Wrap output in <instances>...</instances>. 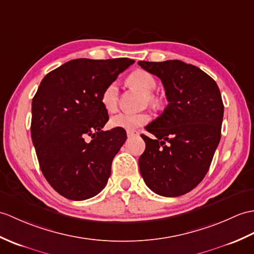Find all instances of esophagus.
Returning a JSON list of instances; mask_svg holds the SVG:
<instances>
[{
    "label": "esophagus",
    "instance_id": "34e87169",
    "mask_svg": "<svg viewBox=\"0 0 254 254\" xmlns=\"http://www.w3.org/2000/svg\"><path fill=\"white\" fill-rule=\"evenodd\" d=\"M135 133H136V131H134V129H127V137H132L133 135H135Z\"/></svg>",
    "mask_w": 254,
    "mask_h": 254
}]
</instances>
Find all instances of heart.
Here are the masks:
<instances>
[{"mask_svg": "<svg viewBox=\"0 0 254 254\" xmlns=\"http://www.w3.org/2000/svg\"><path fill=\"white\" fill-rule=\"evenodd\" d=\"M129 85L138 88L139 91L145 93V100L149 104L155 105L158 103V98L151 92L157 86L155 76L143 69H137L127 76ZM118 96H119V88L117 82H110L102 92L100 103L107 113H114L118 107ZM150 120L148 114H119L110 119V126L113 127L134 129L145 126Z\"/></svg>", "mask_w": 254, "mask_h": 254, "instance_id": "obj_1", "label": "heart"}]
</instances>
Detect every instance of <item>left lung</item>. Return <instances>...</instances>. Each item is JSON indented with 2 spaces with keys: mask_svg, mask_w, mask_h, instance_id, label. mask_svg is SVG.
<instances>
[{
  "mask_svg": "<svg viewBox=\"0 0 254 254\" xmlns=\"http://www.w3.org/2000/svg\"><path fill=\"white\" fill-rule=\"evenodd\" d=\"M161 80L168 106L141 135L146 148L139 157L140 175L163 197L192 190L207 174L221 139L224 105L215 81L182 61L138 62Z\"/></svg>",
  "mask_w": 254,
  "mask_h": 254,
  "instance_id": "1",
  "label": "left lung"
}]
</instances>
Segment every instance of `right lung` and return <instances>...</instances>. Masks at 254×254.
I'll return each mask as SVG.
<instances>
[{
    "instance_id": "1",
    "label": "right lung",
    "mask_w": 254,
    "mask_h": 254,
    "mask_svg": "<svg viewBox=\"0 0 254 254\" xmlns=\"http://www.w3.org/2000/svg\"><path fill=\"white\" fill-rule=\"evenodd\" d=\"M132 64L128 58H78L41 81L32 99L31 138L44 178L64 198H92L107 184L127 133L103 131L109 117L100 95Z\"/></svg>"
}]
</instances>
